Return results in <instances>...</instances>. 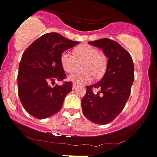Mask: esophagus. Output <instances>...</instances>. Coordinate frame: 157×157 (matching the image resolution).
<instances>
[{
    "mask_svg": "<svg viewBox=\"0 0 157 157\" xmlns=\"http://www.w3.org/2000/svg\"><path fill=\"white\" fill-rule=\"evenodd\" d=\"M77 86H78V85H77V84H75V83H74L73 85H72V88H75Z\"/></svg>",
    "mask_w": 157,
    "mask_h": 157,
    "instance_id": "34e87169",
    "label": "esophagus"
}]
</instances>
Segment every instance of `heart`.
Listing matches in <instances>:
<instances>
[{"mask_svg":"<svg viewBox=\"0 0 157 157\" xmlns=\"http://www.w3.org/2000/svg\"><path fill=\"white\" fill-rule=\"evenodd\" d=\"M62 67L66 72H73L81 63L82 72H75L69 76V80L77 84L91 82L93 76L100 78L105 74L108 68L106 56L100 53L97 48L88 44H82L74 49V54L64 51L60 56Z\"/></svg>","mask_w":157,"mask_h":157,"instance_id":"obj_1","label":"heart"}]
</instances>
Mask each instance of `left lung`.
<instances>
[{"label":"left lung","instance_id":"8db88e82","mask_svg":"<svg viewBox=\"0 0 157 157\" xmlns=\"http://www.w3.org/2000/svg\"><path fill=\"white\" fill-rule=\"evenodd\" d=\"M88 43L103 49L108 68L100 82L85 87L82 112L91 122L104 125L113 121L124 108L134 80V66L129 52L114 40L104 38Z\"/></svg>","mask_w":157,"mask_h":157}]
</instances>
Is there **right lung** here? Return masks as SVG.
Listing matches in <instances>:
<instances>
[{
    "mask_svg": "<svg viewBox=\"0 0 157 157\" xmlns=\"http://www.w3.org/2000/svg\"><path fill=\"white\" fill-rule=\"evenodd\" d=\"M78 44L57 33H46L24 52L17 75L18 94L24 109L33 117L45 119L61 110L72 82L63 81L66 75L60 63L61 54ZM56 80L63 82L55 84Z\"/></svg>",
    "mask_w": 157,
    "mask_h": 157,
    "instance_id": "add662e5",
    "label": "right lung"
}]
</instances>
